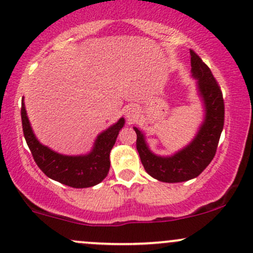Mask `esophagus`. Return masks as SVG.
I'll return each mask as SVG.
<instances>
[{
    "label": "esophagus",
    "instance_id": "1",
    "mask_svg": "<svg viewBox=\"0 0 253 253\" xmlns=\"http://www.w3.org/2000/svg\"><path fill=\"white\" fill-rule=\"evenodd\" d=\"M126 117H127V119H128L129 121L134 120V119H135V111H133V109H129V111L127 112Z\"/></svg>",
    "mask_w": 253,
    "mask_h": 253
}]
</instances>
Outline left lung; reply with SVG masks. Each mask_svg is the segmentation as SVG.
<instances>
[{
    "label": "left lung",
    "mask_w": 253,
    "mask_h": 253,
    "mask_svg": "<svg viewBox=\"0 0 253 253\" xmlns=\"http://www.w3.org/2000/svg\"><path fill=\"white\" fill-rule=\"evenodd\" d=\"M191 67L192 77L198 80V92L205 105V119L196 138L172 157H159L152 153L145 136L134 127L136 150L146 172L164 182H181L196 178L211 163L217 152L218 142L224 127V99L220 87L211 69L192 49Z\"/></svg>",
    "instance_id": "obj_1"
}]
</instances>
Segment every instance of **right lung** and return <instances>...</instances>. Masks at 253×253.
Instances as JSON below:
<instances>
[{"mask_svg":"<svg viewBox=\"0 0 253 253\" xmlns=\"http://www.w3.org/2000/svg\"><path fill=\"white\" fill-rule=\"evenodd\" d=\"M21 119L24 139L36 165L48 178L74 188L92 187L106 178L111 166L109 153L118 138L119 130L125 125V119L121 118L117 124L103 130L97 135L92 152L86 156H63L40 144L30 127L23 100Z\"/></svg>","mask_w":253,"mask_h":253,"instance_id":"add662e5","label":"right lung"}]
</instances>
